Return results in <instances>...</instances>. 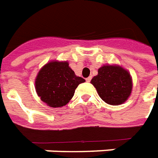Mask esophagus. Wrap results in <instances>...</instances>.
I'll return each instance as SVG.
<instances>
[{
  "mask_svg": "<svg viewBox=\"0 0 158 158\" xmlns=\"http://www.w3.org/2000/svg\"><path fill=\"white\" fill-rule=\"evenodd\" d=\"M91 78H92V77H88V78H86V81H88V82H89V81H91Z\"/></svg>",
  "mask_w": 158,
  "mask_h": 158,
  "instance_id": "obj_1",
  "label": "esophagus"
}]
</instances>
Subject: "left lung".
<instances>
[{"instance_id": "left-lung-1", "label": "left lung", "mask_w": 158, "mask_h": 158, "mask_svg": "<svg viewBox=\"0 0 158 158\" xmlns=\"http://www.w3.org/2000/svg\"><path fill=\"white\" fill-rule=\"evenodd\" d=\"M91 83L104 102L118 106L127 101L132 89L130 73L118 65H104L98 69Z\"/></svg>"}]
</instances>
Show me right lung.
<instances>
[{"label":"right lung","instance_id":"add662e5","mask_svg":"<svg viewBox=\"0 0 158 158\" xmlns=\"http://www.w3.org/2000/svg\"><path fill=\"white\" fill-rule=\"evenodd\" d=\"M82 77L76 76L69 63L52 61L40 69L35 80V89L42 102L52 107L65 106L74 95Z\"/></svg>","mask_w":158,"mask_h":158}]
</instances>
